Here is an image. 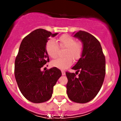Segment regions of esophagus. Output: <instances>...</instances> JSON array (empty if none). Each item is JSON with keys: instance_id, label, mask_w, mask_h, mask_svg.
<instances>
[{"instance_id": "esophagus-1", "label": "esophagus", "mask_w": 121, "mask_h": 121, "mask_svg": "<svg viewBox=\"0 0 121 121\" xmlns=\"http://www.w3.org/2000/svg\"><path fill=\"white\" fill-rule=\"evenodd\" d=\"M61 73H62V75H65V71H61Z\"/></svg>"}]
</instances>
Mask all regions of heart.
<instances>
[{
    "label": "heart",
    "mask_w": 121,
    "mask_h": 121,
    "mask_svg": "<svg viewBox=\"0 0 121 121\" xmlns=\"http://www.w3.org/2000/svg\"><path fill=\"white\" fill-rule=\"evenodd\" d=\"M57 42L60 47L65 48L63 58H58L52 61V66L65 69L73 64V58L74 60H78L81 58L83 52V45L82 43L76 41V40L68 35H63L57 40ZM58 45L54 40H48L46 45V51L47 54L52 58H56L58 53Z\"/></svg>",
    "instance_id": "b5f03b06"
}]
</instances>
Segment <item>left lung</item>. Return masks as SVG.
Segmentation results:
<instances>
[{
	"instance_id": "8db88e82",
	"label": "left lung",
	"mask_w": 121,
	"mask_h": 121,
	"mask_svg": "<svg viewBox=\"0 0 121 121\" xmlns=\"http://www.w3.org/2000/svg\"><path fill=\"white\" fill-rule=\"evenodd\" d=\"M81 40L83 52L81 58L72 68L80 73L66 72L68 78L67 93L68 98L77 103H86L96 97L105 75V58L101 44L94 36L84 31L73 33Z\"/></svg>"
}]
</instances>
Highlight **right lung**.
I'll list each match as a JSON object with an SVG mask.
<instances>
[{
    "instance_id": "1",
    "label": "right lung",
    "mask_w": 121,
    "mask_h": 121,
    "mask_svg": "<svg viewBox=\"0 0 121 121\" xmlns=\"http://www.w3.org/2000/svg\"><path fill=\"white\" fill-rule=\"evenodd\" d=\"M52 34L43 29L34 30L23 39L14 63V75L23 95L33 103H41L51 98L53 87L61 76L58 68L45 71L41 68L49 61L46 45Z\"/></svg>"
}]
</instances>
